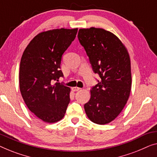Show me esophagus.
<instances>
[{
  "instance_id": "1",
  "label": "esophagus",
  "mask_w": 157,
  "mask_h": 157,
  "mask_svg": "<svg viewBox=\"0 0 157 157\" xmlns=\"http://www.w3.org/2000/svg\"><path fill=\"white\" fill-rule=\"evenodd\" d=\"M81 88L78 87H72V90H73L74 92H76V91H79V90H80Z\"/></svg>"
}]
</instances>
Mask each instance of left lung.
I'll return each instance as SVG.
<instances>
[{
  "mask_svg": "<svg viewBox=\"0 0 157 157\" xmlns=\"http://www.w3.org/2000/svg\"><path fill=\"white\" fill-rule=\"evenodd\" d=\"M78 40L85 48L94 73L101 80L90 90L84 105L92 122L106 124L124 107L132 87L131 62L127 48L112 33L102 28L79 29Z\"/></svg>",
  "mask_w": 157,
  "mask_h": 157,
  "instance_id": "8db88e82",
  "label": "left lung"
}]
</instances>
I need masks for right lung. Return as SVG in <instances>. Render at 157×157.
Segmentation results:
<instances>
[{
    "label": "right lung",
    "instance_id": "right-lung-1",
    "mask_svg": "<svg viewBox=\"0 0 157 157\" xmlns=\"http://www.w3.org/2000/svg\"><path fill=\"white\" fill-rule=\"evenodd\" d=\"M78 28L54 29L37 34L24 50L20 64L19 85L28 109L37 118L55 123L65 116L70 88L58 81L62 56L75 38Z\"/></svg>",
    "mask_w": 157,
    "mask_h": 157
}]
</instances>
